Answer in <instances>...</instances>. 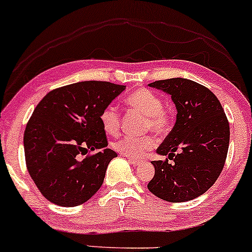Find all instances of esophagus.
I'll return each mask as SVG.
<instances>
[{"label":"esophagus","mask_w":252,"mask_h":252,"mask_svg":"<svg viewBox=\"0 0 252 252\" xmlns=\"http://www.w3.org/2000/svg\"><path fill=\"white\" fill-rule=\"evenodd\" d=\"M128 158V160H129V163H132V164H139L140 163V160L141 159H139V158H132V157H127Z\"/></svg>","instance_id":"esophagus-1"}]
</instances>
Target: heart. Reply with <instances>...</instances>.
<instances>
[{"label": "heart", "instance_id": "obj_1", "mask_svg": "<svg viewBox=\"0 0 252 252\" xmlns=\"http://www.w3.org/2000/svg\"><path fill=\"white\" fill-rule=\"evenodd\" d=\"M125 102L128 107L144 115V131H152L157 135H164L171 127V113L163 107L162 98L156 93L146 88L135 89L125 97ZM100 121L103 131L107 134H115L120 126V114L117 107H104L100 114ZM156 145V140L152 135L143 137H129L124 135L112 144L113 149L121 155L128 157H140L146 151Z\"/></svg>", "mask_w": 252, "mask_h": 252}]
</instances>
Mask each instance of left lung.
Here are the masks:
<instances>
[{
	"mask_svg": "<svg viewBox=\"0 0 252 252\" xmlns=\"http://www.w3.org/2000/svg\"><path fill=\"white\" fill-rule=\"evenodd\" d=\"M171 96L177 109L174 128L157 149L174 163L154 160L148 188L169 202H185L210 189L225 165L230 125L220 101L210 89L187 78L152 82Z\"/></svg>",
	"mask_w": 252,
	"mask_h": 252,
	"instance_id": "8db88e82",
	"label": "left lung"
}]
</instances>
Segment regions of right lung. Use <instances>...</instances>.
Wrapping results in <instances>:
<instances>
[{"instance_id": "right-lung-1", "label": "right lung", "mask_w": 252, "mask_h": 252, "mask_svg": "<svg viewBox=\"0 0 252 252\" xmlns=\"http://www.w3.org/2000/svg\"><path fill=\"white\" fill-rule=\"evenodd\" d=\"M124 90L111 82H78L51 90L35 107L25 129V158L30 176L49 201L73 207L102 186L118 155L107 149L100 114Z\"/></svg>"}]
</instances>
